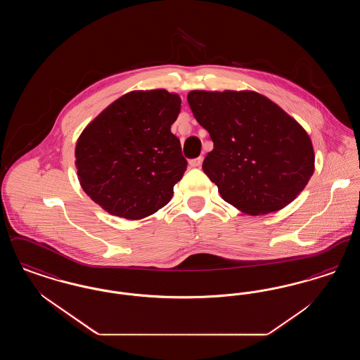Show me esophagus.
Masks as SVG:
<instances>
[{
  "label": "esophagus",
  "instance_id": "esophagus-1",
  "mask_svg": "<svg viewBox=\"0 0 360 360\" xmlns=\"http://www.w3.org/2000/svg\"><path fill=\"white\" fill-rule=\"evenodd\" d=\"M202 162H204V158H202V156H198V158H195V159H191V160L188 162V165H190L191 167H200V166L202 165Z\"/></svg>",
  "mask_w": 360,
  "mask_h": 360
}]
</instances>
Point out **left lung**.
<instances>
[{"label":"left lung","mask_w":360,"mask_h":360,"mask_svg":"<svg viewBox=\"0 0 360 360\" xmlns=\"http://www.w3.org/2000/svg\"><path fill=\"white\" fill-rule=\"evenodd\" d=\"M188 103L213 140L202 170L224 201L259 216L283 209L308 185L314 150L308 132L252 90H191Z\"/></svg>","instance_id":"8db88e82"}]
</instances>
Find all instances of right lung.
<instances>
[{
  "instance_id": "right-lung-1",
  "label": "right lung",
  "mask_w": 360,
  "mask_h": 360,
  "mask_svg": "<svg viewBox=\"0 0 360 360\" xmlns=\"http://www.w3.org/2000/svg\"><path fill=\"white\" fill-rule=\"evenodd\" d=\"M179 110L176 93L134 90L86 125L75 167L84 191L105 212L141 220L170 202L188 165L172 134Z\"/></svg>"
}]
</instances>
